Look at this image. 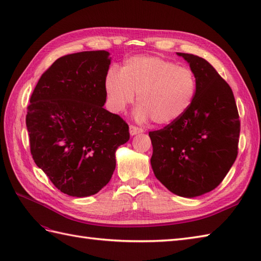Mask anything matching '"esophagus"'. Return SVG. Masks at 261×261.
Segmentation results:
<instances>
[{"instance_id":"1","label":"esophagus","mask_w":261,"mask_h":261,"mask_svg":"<svg viewBox=\"0 0 261 261\" xmlns=\"http://www.w3.org/2000/svg\"><path fill=\"white\" fill-rule=\"evenodd\" d=\"M129 130H130V135L131 136H136L138 134H142V132H143V130L141 129V127H138L136 125H130Z\"/></svg>"}]
</instances>
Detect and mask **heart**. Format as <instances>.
<instances>
[{
    "label": "heart",
    "mask_w": 261,
    "mask_h": 261,
    "mask_svg": "<svg viewBox=\"0 0 261 261\" xmlns=\"http://www.w3.org/2000/svg\"><path fill=\"white\" fill-rule=\"evenodd\" d=\"M104 86L113 112H122L138 94L137 119L169 125L190 109L197 83L191 68L160 57L137 56L126 59L120 73L110 70Z\"/></svg>",
    "instance_id": "b5f03b06"
}]
</instances>
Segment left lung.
I'll return each mask as SVG.
<instances>
[{"instance_id":"obj_1","label":"left lung","mask_w":261,"mask_h":261,"mask_svg":"<svg viewBox=\"0 0 261 261\" xmlns=\"http://www.w3.org/2000/svg\"><path fill=\"white\" fill-rule=\"evenodd\" d=\"M196 77L187 112L164 129L149 132L156 178L182 197H196L220 185L238 156L240 120L229 86L206 60L177 53Z\"/></svg>"}]
</instances>
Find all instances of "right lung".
<instances>
[{
    "instance_id": "right-lung-1",
    "label": "right lung",
    "mask_w": 261,
    "mask_h": 261,
    "mask_svg": "<svg viewBox=\"0 0 261 261\" xmlns=\"http://www.w3.org/2000/svg\"><path fill=\"white\" fill-rule=\"evenodd\" d=\"M105 50L58 58L36 85L25 118L32 158L60 192L86 197L99 192L115 169V151L129 126L105 110Z\"/></svg>"
}]
</instances>
